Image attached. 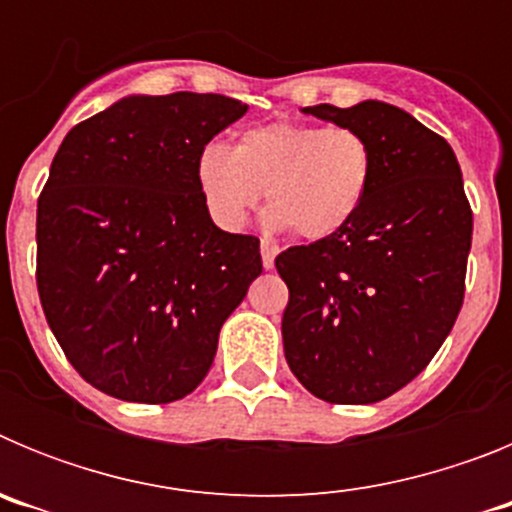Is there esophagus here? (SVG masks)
I'll return each mask as SVG.
<instances>
[{"label": "esophagus", "instance_id": "1", "mask_svg": "<svg viewBox=\"0 0 512 512\" xmlns=\"http://www.w3.org/2000/svg\"><path fill=\"white\" fill-rule=\"evenodd\" d=\"M279 246L271 241H261V261H264V269H274V259H277Z\"/></svg>", "mask_w": 512, "mask_h": 512}]
</instances>
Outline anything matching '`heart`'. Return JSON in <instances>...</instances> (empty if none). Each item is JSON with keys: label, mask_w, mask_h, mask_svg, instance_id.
Masks as SVG:
<instances>
[{"label": "heart", "mask_w": 512, "mask_h": 512, "mask_svg": "<svg viewBox=\"0 0 512 512\" xmlns=\"http://www.w3.org/2000/svg\"><path fill=\"white\" fill-rule=\"evenodd\" d=\"M372 174L369 140L343 125L269 122L243 130L230 148L207 143L197 156L200 194L220 228H243L264 189L269 223L307 241L354 220Z\"/></svg>", "instance_id": "b5f03b06"}]
</instances>
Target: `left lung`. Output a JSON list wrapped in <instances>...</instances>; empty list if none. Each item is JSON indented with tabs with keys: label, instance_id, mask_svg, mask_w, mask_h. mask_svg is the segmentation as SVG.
<instances>
[{
	"label": "left lung",
	"instance_id": "obj_1",
	"mask_svg": "<svg viewBox=\"0 0 512 512\" xmlns=\"http://www.w3.org/2000/svg\"><path fill=\"white\" fill-rule=\"evenodd\" d=\"M305 112L359 130L374 174L346 228L274 261L289 289L284 356L320 400L369 405L413 382L454 328L472 207L449 143L400 107L366 99Z\"/></svg>",
	"mask_w": 512,
	"mask_h": 512
}]
</instances>
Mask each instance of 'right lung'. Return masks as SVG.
<instances>
[{
	"label": "right lung",
	"mask_w": 512,
	"mask_h": 512,
	"mask_svg": "<svg viewBox=\"0 0 512 512\" xmlns=\"http://www.w3.org/2000/svg\"><path fill=\"white\" fill-rule=\"evenodd\" d=\"M248 104L135 94L79 122L38 200V295L76 372L164 405L210 372L217 336L261 274L256 235L212 223L197 156Z\"/></svg>",
	"instance_id": "add662e5"
}]
</instances>
